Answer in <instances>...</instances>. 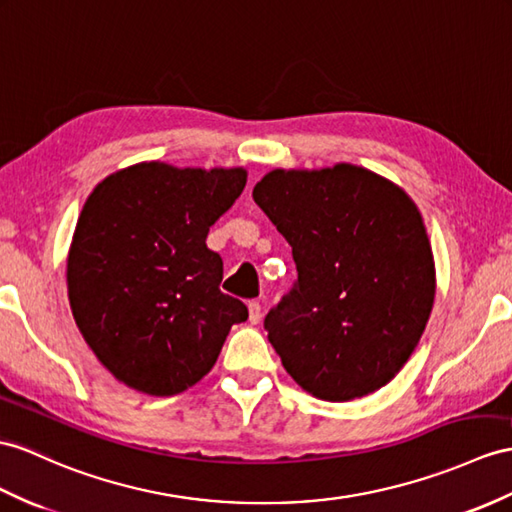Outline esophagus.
<instances>
[{
  "mask_svg": "<svg viewBox=\"0 0 512 512\" xmlns=\"http://www.w3.org/2000/svg\"><path fill=\"white\" fill-rule=\"evenodd\" d=\"M247 310H249V321H252V323H258L260 317H263V308H260L258 302H249Z\"/></svg>",
  "mask_w": 512,
  "mask_h": 512,
  "instance_id": "1",
  "label": "esophagus"
}]
</instances>
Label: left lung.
I'll use <instances>...</instances> for the list:
<instances>
[{
  "instance_id": "8db88e82",
  "label": "left lung",
  "mask_w": 512,
  "mask_h": 512,
  "mask_svg": "<svg viewBox=\"0 0 512 512\" xmlns=\"http://www.w3.org/2000/svg\"><path fill=\"white\" fill-rule=\"evenodd\" d=\"M254 202L293 247L297 280L265 317L284 369L310 395L350 402L391 382L434 304L426 226L400 186L369 169H273Z\"/></svg>"
}]
</instances>
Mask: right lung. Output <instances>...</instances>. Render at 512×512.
Instances as JSON below:
<instances>
[{
  "mask_svg": "<svg viewBox=\"0 0 512 512\" xmlns=\"http://www.w3.org/2000/svg\"><path fill=\"white\" fill-rule=\"evenodd\" d=\"M245 169L141 162L86 199L67 258L73 319L112 376L147 395H178L217 363L247 306L219 291L213 223L245 189Z\"/></svg>",
  "mask_w": 512,
  "mask_h": 512,
  "instance_id": "right-lung-1",
  "label": "right lung"
}]
</instances>
